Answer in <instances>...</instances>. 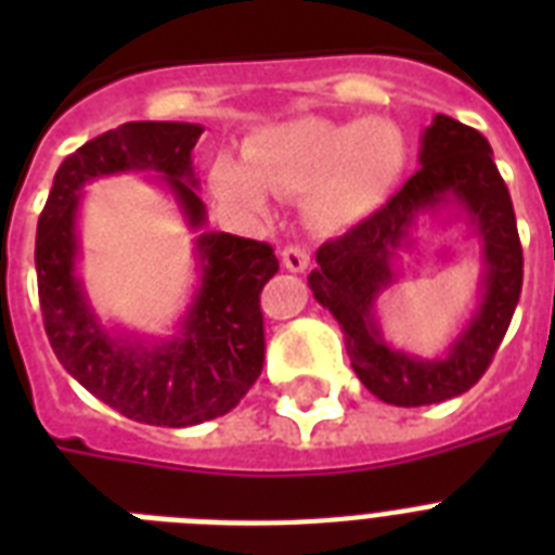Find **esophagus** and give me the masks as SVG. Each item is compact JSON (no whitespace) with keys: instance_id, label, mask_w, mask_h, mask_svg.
I'll return each mask as SVG.
<instances>
[{"instance_id":"34e87169","label":"esophagus","mask_w":555,"mask_h":555,"mask_svg":"<svg viewBox=\"0 0 555 555\" xmlns=\"http://www.w3.org/2000/svg\"><path fill=\"white\" fill-rule=\"evenodd\" d=\"M282 264L287 270H294V273H302L311 264V250L305 244H287L285 250H282Z\"/></svg>"}]
</instances>
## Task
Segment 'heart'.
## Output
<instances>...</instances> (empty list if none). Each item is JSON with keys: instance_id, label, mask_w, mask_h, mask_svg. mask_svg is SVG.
<instances>
[{"instance_id": "b5f03b06", "label": "heart", "mask_w": 555, "mask_h": 555, "mask_svg": "<svg viewBox=\"0 0 555 555\" xmlns=\"http://www.w3.org/2000/svg\"><path fill=\"white\" fill-rule=\"evenodd\" d=\"M247 164L218 158L212 190L227 204L261 209L270 192L287 198L313 196V216L325 227H343L365 216L397 178L403 160L400 134L386 120L331 124L302 117L276 126L247 143Z\"/></svg>"}]
</instances>
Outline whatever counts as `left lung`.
Listing matches in <instances>:
<instances>
[{
    "label": "left lung",
    "mask_w": 555,
    "mask_h": 555,
    "mask_svg": "<svg viewBox=\"0 0 555 555\" xmlns=\"http://www.w3.org/2000/svg\"><path fill=\"white\" fill-rule=\"evenodd\" d=\"M455 194L467 207L488 256V294L470 328L447 361L423 364L391 352L373 325V299L390 281L387 259L402 243L413 216ZM308 282L322 308L346 331L357 377L371 395L391 405H429L457 397L483 377L516 313L525 279V253L516 212L492 150L473 126L438 115L423 134L421 169L379 209L317 250Z\"/></svg>",
    "instance_id": "left-lung-1"
}]
</instances>
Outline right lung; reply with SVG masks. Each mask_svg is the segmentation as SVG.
<instances>
[{
	"label": "right lung",
	"mask_w": 555,
	"mask_h": 555,
	"mask_svg": "<svg viewBox=\"0 0 555 555\" xmlns=\"http://www.w3.org/2000/svg\"><path fill=\"white\" fill-rule=\"evenodd\" d=\"M201 126L138 120L82 143L60 164L37 224V287L42 325L56 360L94 397L129 421L195 426L238 405L264 365V317L259 294L276 276L268 242L230 233H201L204 261L198 299L184 337L158 351L115 346L98 328L74 279V216L86 181L126 169L164 172L192 227L204 221L195 195L192 146Z\"/></svg>",
	"instance_id": "1"
}]
</instances>
